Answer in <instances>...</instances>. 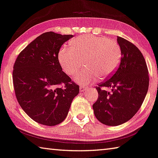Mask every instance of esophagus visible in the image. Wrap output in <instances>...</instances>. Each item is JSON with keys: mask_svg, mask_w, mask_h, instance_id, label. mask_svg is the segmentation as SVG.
Returning <instances> with one entry per match:
<instances>
[{"mask_svg": "<svg viewBox=\"0 0 158 158\" xmlns=\"http://www.w3.org/2000/svg\"><path fill=\"white\" fill-rule=\"evenodd\" d=\"M87 89V87H85V86H80V92H81L85 91Z\"/></svg>", "mask_w": 158, "mask_h": 158, "instance_id": "34e87169", "label": "esophagus"}]
</instances>
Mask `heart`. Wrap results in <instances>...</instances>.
Returning a JSON list of instances; mask_svg holds the SVG:
<instances>
[{"mask_svg":"<svg viewBox=\"0 0 158 158\" xmlns=\"http://www.w3.org/2000/svg\"><path fill=\"white\" fill-rule=\"evenodd\" d=\"M69 45L70 48H63L59 51V64L67 75L75 76L85 61L87 69L76 77L81 85L94 82L98 76L101 79L109 77L120 62V45L115 40L105 36L82 35L71 40Z\"/></svg>","mask_w":158,"mask_h":158,"instance_id":"b5f03b06","label":"heart"}]
</instances>
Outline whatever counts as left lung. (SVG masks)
Wrapping results in <instances>:
<instances>
[{"mask_svg": "<svg viewBox=\"0 0 158 158\" xmlns=\"http://www.w3.org/2000/svg\"><path fill=\"white\" fill-rule=\"evenodd\" d=\"M117 41L122 52L120 64L112 76L96 87L99 97L92 106L97 120L108 126L130 120L141 106L149 85L148 67L141 51L120 36ZM102 87H110L112 92Z\"/></svg>", "mask_w": 158, "mask_h": 158, "instance_id": "8db88e82", "label": "left lung"}]
</instances>
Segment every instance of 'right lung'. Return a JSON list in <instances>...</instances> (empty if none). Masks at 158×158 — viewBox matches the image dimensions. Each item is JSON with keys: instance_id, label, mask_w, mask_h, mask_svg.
I'll return each mask as SVG.
<instances>
[{"instance_id": "1", "label": "right lung", "mask_w": 158, "mask_h": 158, "mask_svg": "<svg viewBox=\"0 0 158 158\" xmlns=\"http://www.w3.org/2000/svg\"><path fill=\"white\" fill-rule=\"evenodd\" d=\"M73 35L52 31L38 36L19 54L12 71L18 103L29 117L41 125L55 126L64 120L78 85L62 71L58 55Z\"/></svg>"}]
</instances>
